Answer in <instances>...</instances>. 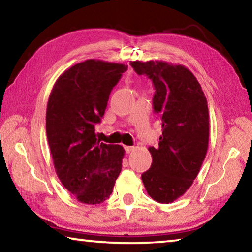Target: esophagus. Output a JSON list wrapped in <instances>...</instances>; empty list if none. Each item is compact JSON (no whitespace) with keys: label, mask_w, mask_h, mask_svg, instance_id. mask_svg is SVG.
Instances as JSON below:
<instances>
[{"label":"esophagus","mask_w":252,"mask_h":252,"mask_svg":"<svg viewBox=\"0 0 252 252\" xmlns=\"http://www.w3.org/2000/svg\"><path fill=\"white\" fill-rule=\"evenodd\" d=\"M125 150H126V153H131L132 151L134 150V147H129V146H126V147H125Z\"/></svg>","instance_id":"1"}]
</instances>
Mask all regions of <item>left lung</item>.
<instances>
[{
  "instance_id": "left-lung-1",
  "label": "left lung",
  "mask_w": 252,
  "mask_h": 252,
  "mask_svg": "<svg viewBox=\"0 0 252 252\" xmlns=\"http://www.w3.org/2000/svg\"><path fill=\"white\" fill-rule=\"evenodd\" d=\"M138 74L152 80L153 109L160 114L159 146L148 149L152 164L141 179L148 194L171 203L187 192L207 155L209 111L201 85L185 65L165 61H131Z\"/></svg>"
}]
</instances>
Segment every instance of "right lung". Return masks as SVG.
<instances>
[{
    "label": "right lung",
    "mask_w": 252,
    "mask_h": 252,
    "mask_svg": "<svg viewBox=\"0 0 252 252\" xmlns=\"http://www.w3.org/2000/svg\"><path fill=\"white\" fill-rule=\"evenodd\" d=\"M126 64L85 60L55 81L46 106V136L62 185L85 204L104 202L121 172L125 149L95 136L111 90Z\"/></svg>",
    "instance_id": "add662e5"
}]
</instances>
